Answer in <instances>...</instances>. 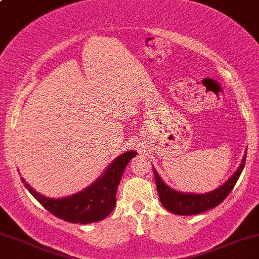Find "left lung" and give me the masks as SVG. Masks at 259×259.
<instances>
[{
	"mask_svg": "<svg viewBox=\"0 0 259 259\" xmlns=\"http://www.w3.org/2000/svg\"><path fill=\"white\" fill-rule=\"evenodd\" d=\"M246 161V154L242 158L241 164L235 171L234 175L227 181L224 185L216 188L212 192L205 193V194H194V193H181L175 189L170 188L163 182L160 176L158 175L157 171L153 169L155 185H157V191L159 194L160 202L163 206L170 212L181 216H192V214H198L205 211L211 210L220 205L224 199L228 197V194L234 188L236 181L239 180L244 170Z\"/></svg>",
	"mask_w": 259,
	"mask_h": 259,
	"instance_id": "left-lung-1",
	"label": "left lung"
}]
</instances>
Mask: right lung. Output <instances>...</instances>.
Here are the masks:
<instances>
[{"label": "right lung", "instance_id": "obj_1", "mask_svg": "<svg viewBox=\"0 0 259 259\" xmlns=\"http://www.w3.org/2000/svg\"><path fill=\"white\" fill-rule=\"evenodd\" d=\"M135 151H127L117 157L106 171L89 187L76 194L60 199L47 198L39 194L21 179L33 198L46 210L70 223L88 224L106 219L116 206L118 185L125 166L135 155Z\"/></svg>", "mask_w": 259, "mask_h": 259}]
</instances>
